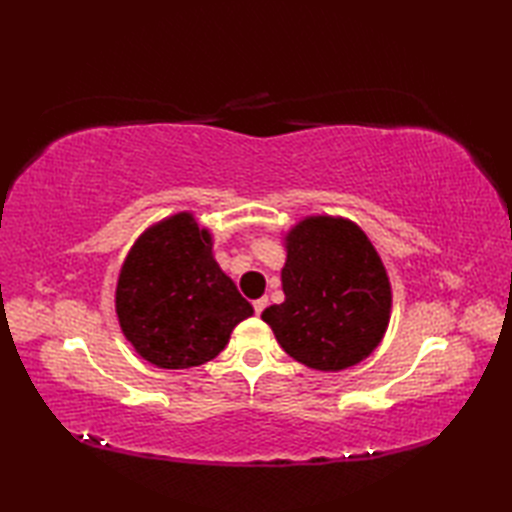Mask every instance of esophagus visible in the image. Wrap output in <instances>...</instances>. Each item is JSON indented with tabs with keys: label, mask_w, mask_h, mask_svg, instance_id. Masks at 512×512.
Here are the masks:
<instances>
[{
	"label": "esophagus",
	"mask_w": 512,
	"mask_h": 512,
	"mask_svg": "<svg viewBox=\"0 0 512 512\" xmlns=\"http://www.w3.org/2000/svg\"><path fill=\"white\" fill-rule=\"evenodd\" d=\"M266 306H268V299H266V297H262V299H255V301H253V308H255V312H257V314H262Z\"/></svg>",
	"instance_id": "esophagus-1"
}]
</instances>
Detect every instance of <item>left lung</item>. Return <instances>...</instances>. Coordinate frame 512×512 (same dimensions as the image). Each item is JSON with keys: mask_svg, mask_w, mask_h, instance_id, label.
Instances as JSON below:
<instances>
[{"mask_svg": "<svg viewBox=\"0 0 512 512\" xmlns=\"http://www.w3.org/2000/svg\"><path fill=\"white\" fill-rule=\"evenodd\" d=\"M284 303L262 312L288 356L319 372L358 365L383 341L391 284L383 259L345 217H303L284 235Z\"/></svg>", "mask_w": 512, "mask_h": 512, "instance_id": "obj_1", "label": "left lung"}]
</instances>
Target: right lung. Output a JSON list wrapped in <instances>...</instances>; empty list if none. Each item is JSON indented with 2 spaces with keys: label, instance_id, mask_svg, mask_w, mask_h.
I'll return each mask as SVG.
<instances>
[{
  "label": "right lung",
  "instance_id": "right-lung-1",
  "mask_svg": "<svg viewBox=\"0 0 512 512\" xmlns=\"http://www.w3.org/2000/svg\"><path fill=\"white\" fill-rule=\"evenodd\" d=\"M116 317L145 361L189 369L220 354L253 306L215 262L209 228L180 211L129 248L116 281Z\"/></svg>",
  "mask_w": 512,
  "mask_h": 512
}]
</instances>
